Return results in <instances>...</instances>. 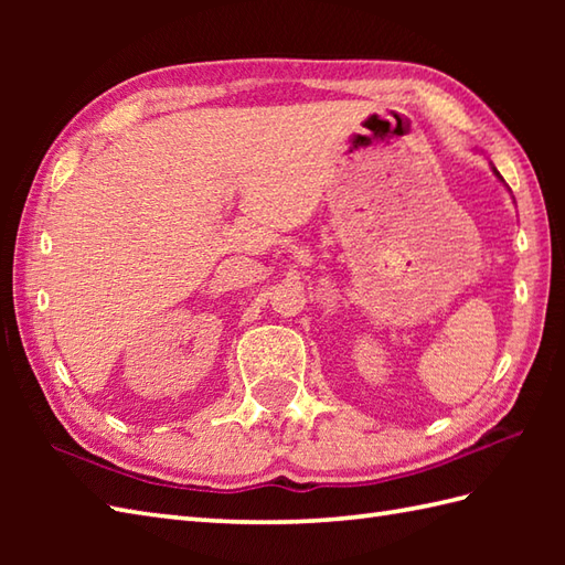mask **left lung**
<instances>
[{"instance_id": "1", "label": "left lung", "mask_w": 565, "mask_h": 565, "mask_svg": "<svg viewBox=\"0 0 565 565\" xmlns=\"http://www.w3.org/2000/svg\"><path fill=\"white\" fill-rule=\"evenodd\" d=\"M495 174H498V172H495ZM498 177H500V174H498Z\"/></svg>"}]
</instances>
